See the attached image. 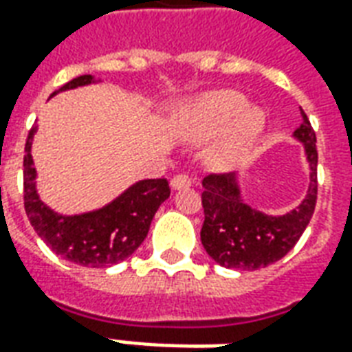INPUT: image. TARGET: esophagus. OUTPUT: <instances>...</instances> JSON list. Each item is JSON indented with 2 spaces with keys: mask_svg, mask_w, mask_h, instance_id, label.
<instances>
[{
  "mask_svg": "<svg viewBox=\"0 0 352 352\" xmlns=\"http://www.w3.org/2000/svg\"><path fill=\"white\" fill-rule=\"evenodd\" d=\"M169 184H171L173 190H181V188H188L190 186L192 179L188 175H175Z\"/></svg>",
  "mask_w": 352,
  "mask_h": 352,
  "instance_id": "34e87169",
  "label": "esophagus"
}]
</instances>
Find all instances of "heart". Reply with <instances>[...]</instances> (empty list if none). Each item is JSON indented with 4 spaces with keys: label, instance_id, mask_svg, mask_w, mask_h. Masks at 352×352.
Returning a JSON list of instances; mask_svg holds the SVG:
<instances>
[{
    "label": "heart",
    "instance_id": "obj_1",
    "mask_svg": "<svg viewBox=\"0 0 352 352\" xmlns=\"http://www.w3.org/2000/svg\"><path fill=\"white\" fill-rule=\"evenodd\" d=\"M265 128V113L249 105L243 94L213 90L184 101L173 115V130L190 143L222 133L209 154L214 166H234L243 160L256 145Z\"/></svg>",
    "mask_w": 352,
    "mask_h": 352
}]
</instances>
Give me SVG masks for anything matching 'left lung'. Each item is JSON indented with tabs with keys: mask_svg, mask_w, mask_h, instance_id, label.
<instances>
[{
	"mask_svg": "<svg viewBox=\"0 0 352 352\" xmlns=\"http://www.w3.org/2000/svg\"><path fill=\"white\" fill-rule=\"evenodd\" d=\"M302 124L292 138L302 143L309 169L303 199L287 213L270 214L245 199L241 175H209L201 181L206 221L199 232L201 245L222 267L254 272L287 254L307 228L317 204V138L307 115L300 109Z\"/></svg>",
	"mask_w": 352,
	"mask_h": 352,
	"instance_id": "obj_1",
	"label": "left lung"
}]
</instances>
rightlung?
Instances as JSON below:
<instances>
[{
    "mask_svg": "<svg viewBox=\"0 0 352 352\" xmlns=\"http://www.w3.org/2000/svg\"><path fill=\"white\" fill-rule=\"evenodd\" d=\"M88 85H96V77L80 75L50 94V98ZM35 131L37 126L28 133L24 154V207L37 236L58 256L88 267H109L131 256L145 241L154 213L169 198L168 181L143 179L98 209L75 214L58 213L37 192V169L32 156Z\"/></svg>",
    "mask_w": 352,
    "mask_h": 352,
    "instance_id": "right-lung-1",
    "label": "right lung"
}]
</instances>
